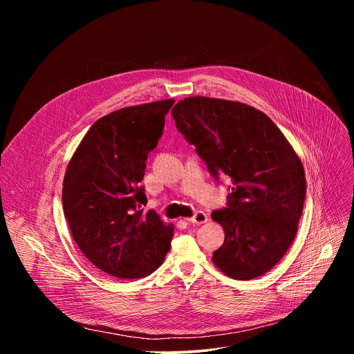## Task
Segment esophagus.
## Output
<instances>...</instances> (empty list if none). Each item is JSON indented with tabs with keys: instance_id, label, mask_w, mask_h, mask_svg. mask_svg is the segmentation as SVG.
I'll return each instance as SVG.
<instances>
[{
	"instance_id": "34e87169",
	"label": "esophagus",
	"mask_w": 354,
	"mask_h": 354,
	"mask_svg": "<svg viewBox=\"0 0 354 354\" xmlns=\"http://www.w3.org/2000/svg\"><path fill=\"white\" fill-rule=\"evenodd\" d=\"M186 220L192 224H205V223L209 221V216L205 212H197L193 217L186 218Z\"/></svg>"
}]
</instances>
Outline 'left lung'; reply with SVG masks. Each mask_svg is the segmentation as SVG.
I'll return each mask as SVG.
<instances>
[{
	"instance_id": "1",
	"label": "left lung",
	"mask_w": 354,
	"mask_h": 354,
	"mask_svg": "<svg viewBox=\"0 0 354 354\" xmlns=\"http://www.w3.org/2000/svg\"><path fill=\"white\" fill-rule=\"evenodd\" d=\"M172 118L209 171L232 180L228 207L212 213L225 232L213 263L236 280L265 274L297 235L307 190L299 157L269 116L235 100L189 96Z\"/></svg>"
}]
</instances>
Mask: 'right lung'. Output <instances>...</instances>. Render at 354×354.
<instances>
[{
    "mask_svg": "<svg viewBox=\"0 0 354 354\" xmlns=\"http://www.w3.org/2000/svg\"><path fill=\"white\" fill-rule=\"evenodd\" d=\"M174 99L118 109L97 119L78 144L63 180V212L85 258L119 279L156 272L174 225L136 209L145 198V161L162 134Z\"/></svg>",
    "mask_w": 354,
    "mask_h": 354,
    "instance_id": "1",
    "label": "right lung"
}]
</instances>
